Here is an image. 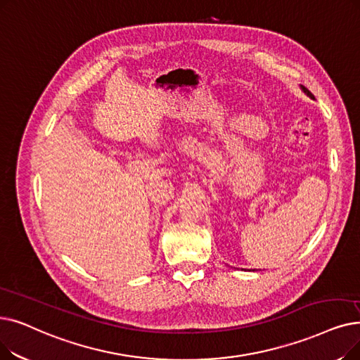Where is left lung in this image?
Returning <instances> with one entry per match:
<instances>
[{
  "instance_id": "8db88e82",
  "label": "left lung",
  "mask_w": 360,
  "mask_h": 360,
  "mask_svg": "<svg viewBox=\"0 0 360 360\" xmlns=\"http://www.w3.org/2000/svg\"><path fill=\"white\" fill-rule=\"evenodd\" d=\"M302 89L304 91V94H307V96H309L310 98H315V97H314V94H311V92H310V91H309L306 86H303V85H302Z\"/></svg>"
}]
</instances>
